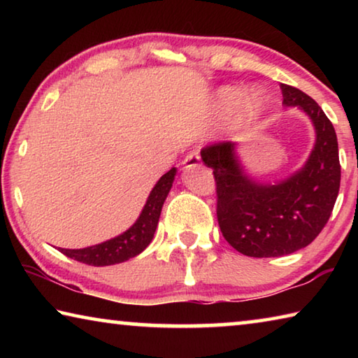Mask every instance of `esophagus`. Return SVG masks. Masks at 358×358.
Returning a JSON list of instances; mask_svg holds the SVG:
<instances>
[{"label": "esophagus", "mask_w": 358, "mask_h": 358, "mask_svg": "<svg viewBox=\"0 0 358 358\" xmlns=\"http://www.w3.org/2000/svg\"><path fill=\"white\" fill-rule=\"evenodd\" d=\"M183 166L185 169H192V167L201 166V155H199L197 150H192L186 155V157L183 159Z\"/></svg>", "instance_id": "34e87169"}]
</instances>
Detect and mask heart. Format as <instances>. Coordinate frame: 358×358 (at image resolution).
<instances>
[{"instance_id":"heart-1","label":"heart","mask_w":358,"mask_h":358,"mask_svg":"<svg viewBox=\"0 0 358 358\" xmlns=\"http://www.w3.org/2000/svg\"><path fill=\"white\" fill-rule=\"evenodd\" d=\"M217 104L224 113H232L241 106V110L248 117H256L265 104V96L259 90H252L243 98V93L238 88H226L217 96Z\"/></svg>"}]
</instances>
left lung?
I'll list each match as a JSON object with an SVG mask.
<instances>
[{
    "mask_svg": "<svg viewBox=\"0 0 358 358\" xmlns=\"http://www.w3.org/2000/svg\"><path fill=\"white\" fill-rule=\"evenodd\" d=\"M282 104L305 110L316 128V145L305 167L278 185L248 178L235 156V143L202 148V161L213 169L216 216L222 237L250 257H278L311 243L335 207L341 166L331 121L310 96L281 85Z\"/></svg>",
    "mask_w": 358,
    "mask_h": 358,
    "instance_id": "8db88e82",
    "label": "left lung"
}]
</instances>
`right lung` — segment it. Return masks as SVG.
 <instances>
[{
	"instance_id": "right-lung-1",
	"label": "right lung",
	"mask_w": 358,
	"mask_h": 358,
	"mask_svg": "<svg viewBox=\"0 0 358 358\" xmlns=\"http://www.w3.org/2000/svg\"><path fill=\"white\" fill-rule=\"evenodd\" d=\"M175 173H177V169L172 167L167 173L162 175L153 187V191L150 192L148 201L145 203L138 220L124 234L104 241L101 245L83 248V250H63V248H59V252L77 260V262L94 266L113 265L136 257L153 240L162 205H164L167 194L171 191Z\"/></svg>"
}]
</instances>
